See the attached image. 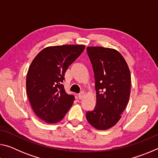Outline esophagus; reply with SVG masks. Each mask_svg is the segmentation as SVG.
Wrapping results in <instances>:
<instances>
[{
	"label": "esophagus",
	"instance_id": "34e87169",
	"mask_svg": "<svg viewBox=\"0 0 158 158\" xmlns=\"http://www.w3.org/2000/svg\"><path fill=\"white\" fill-rule=\"evenodd\" d=\"M84 95H85V93H84V92L81 91V93H79V95H78V98L80 99V100H81V99L84 98Z\"/></svg>",
	"mask_w": 158,
	"mask_h": 158
}]
</instances>
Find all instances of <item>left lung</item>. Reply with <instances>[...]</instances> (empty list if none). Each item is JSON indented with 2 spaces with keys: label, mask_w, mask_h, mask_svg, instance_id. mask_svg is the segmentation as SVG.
<instances>
[{
  "label": "left lung",
  "mask_w": 158,
  "mask_h": 158,
  "mask_svg": "<svg viewBox=\"0 0 158 158\" xmlns=\"http://www.w3.org/2000/svg\"><path fill=\"white\" fill-rule=\"evenodd\" d=\"M95 80L96 105L85 113L88 122L98 130L109 129L121 119L129 101L131 76L126 61L118 51L88 47Z\"/></svg>",
  "instance_id": "1"
}]
</instances>
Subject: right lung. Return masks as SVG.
Masks as SVG:
<instances>
[{
  "instance_id": "right-lung-1",
  "label": "right lung",
  "mask_w": 158,
  "mask_h": 158,
  "mask_svg": "<svg viewBox=\"0 0 158 158\" xmlns=\"http://www.w3.org/2000/svg\"><path fill=\"white\" fill-rule=\"evenodd\" d=\"M84 45L49 47L37 54L26 77V91L37 117L48 123L62 120L74 100L62 83L68 67L84 52Z\"/></svg>"
}]
</instances>
